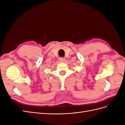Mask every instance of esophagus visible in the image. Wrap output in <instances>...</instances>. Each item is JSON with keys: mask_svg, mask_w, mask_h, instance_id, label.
Wrapping results in <instances>:
<instances>
[{"mask_svg": "<svg viewBox=\"0 0 125 125\" xmlns=\"http://www.w3.org/2000/svg\"><path fill=\"white\" fill-rule=\"evenodd\" d=\"M66 60V59L65 58H59V61L60 62H65Z\"/></svg>", "mask_w": 125, "mask_h": 125, "instance_id": "1", "label": "esophagus"}]
</instances>
